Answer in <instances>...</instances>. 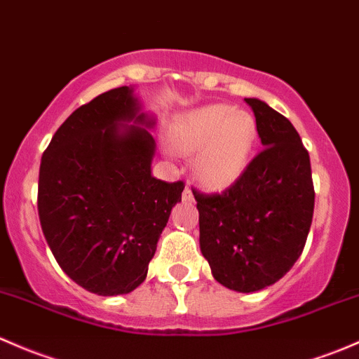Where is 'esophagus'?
I'll use <instances>...</instances> for the list:
<instances>
[{"mask_svg":"<svg viewBox=\"0 0 359 359\" xmlns=\"http://www.w3.org/2000/svg\"><path fill=\"white\" fill-rule=\"evenodd\" d=\"M182 199H184V201H192V199H194V196H192V189H191L189 184H187L186 189H184V192H182Z\"/></svg>","mask_w":359,"mask_h":359,"instance_id":"34e87169","label":"esophagus"}]
</instances>
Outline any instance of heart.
<instances>
[{"mask_svg": "<svg viewBox=\"0 0 359 359\" xmlns=\"http://www.w3.org/2000/svg\"><path fill=\"white\" fill-rule=\"evenodd\" d=\"M173 146L194 154L198 179L210 189L232 186L248 168L258 141V122L230 104H210L180 115L172 129Z\"/></svg>", "mask_w": 359, "mask_h": 359, "instance_id": "obj_1", "label": "heart"}]
</instances>
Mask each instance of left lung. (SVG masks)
<instances>
[{
    "label": "left lung",
    "mask_w": 359,
    "mask_h": 359,
    "mask_svg": "<svg viewBox=\"0 0 359 359\" xmlns=\"http://www.w3.org/2000/svg\"><path fill=\"white\" fill-rule=\"evenodd\" d=\"M263 149L224 192L194 189L199 246L213 277L237 292L280 280L303 252L315 208L308 149L292 123L246 97Z\"/></svg>",
    "instance_id": "left-lung-1"
}]
</instances>
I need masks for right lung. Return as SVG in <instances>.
<instances>
[{
	"mask_svg": "<svg viewBox=\"0 0 359 359\" xmlns=\"http://www.w3.org/2000/svg\"><path fill=\"white\" fill-rule=\"evenodd\" d=\"M153 127L127 86L77 108L43 153L37 189L41 227L62 270L100 296L144 282L182 180L151 175Z\"/></svg>",
	"mask_w": 359,
	"mask_h": 359,
	"instance_id": "add662e5",
	"label": "right lung"
}]
</instances>
